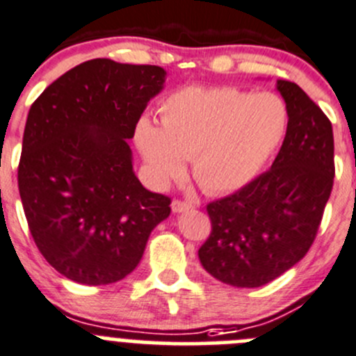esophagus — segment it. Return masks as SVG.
I'll return each mask as SVG.
<instances>
[{
	"label": "esophagus",
	"instance_id": "obj_1",
	"mask_svg": "<svg viewBox=\"0 0 356 356\" xmlns=\"http://www.w3.org/2000/svg\"><path fill=\"white\" fill-rule=\"evenodd\" d=\"M195 209V203L188 202V200H181V198H175L172 202V210L174 212H184V210H191Z\"/></svg>",
	"mask_w": 356,
	"mask_h": 356
}]
</instances>
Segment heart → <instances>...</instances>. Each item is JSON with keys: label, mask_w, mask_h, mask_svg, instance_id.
Here are the masks:
<instances>
[{"label": "heart", "mask_w": 356, "mask_h": 356, "mask_svg": "<svg viewBox=\"0 0 356 356\" xmlns=\"http://www.w3.org/2000/svg\"><path fill=\"white\" fill-rule=\"evenodd\" d=\"M161 127L149 118L136 125V143L156 186L186 170L209 193L250 181L287 132V106L271 92L252 94L234 86H189L160 108Z\"/></svg>", "instance_id": "heart-1"}]
</instances>
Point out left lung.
Listing matches in <instances>:
<instances>
[{
    "mask_svg": "<svg viewBox=\"0 0 356 356\" xmlns=\"http://www.w3.org/2000/svg\"><path fill=\"white\" fill-rule=\"evenodd\" d=\"M277 88L289 123L273 167L207 205L200 262L233 287L270 284L308 254L334 186L332 123L301 86L278 79Z\"/></svg>",
    "mask_w": 356,
    "mask_h": 356,
    "instance_id": "8db88e82",
    "label": "left lung"
}]
</instances>
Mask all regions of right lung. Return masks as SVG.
<instances>
[{
	"instance_id": "add662e5",
	"label": "right lung",
	"mask_w": 356,
	"mask_h": 356,
	"mask_svg": "<svg viewBox=\"0 0 356 356\" xmlns=\"http://www.w3.org/2000/svg\"><path fill=\"white\" fill-rule=\"evenodd\" d=\"M158 65L92 58L48 85L24 129L19 193L38 250L85 285L123 280L151 231L170 216V196L132 170L129 139L161 90Z\"/></svg>"
}]
</instances>
